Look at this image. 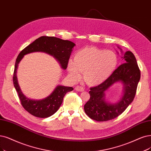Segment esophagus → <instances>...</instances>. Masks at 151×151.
Instances as JSON below:
<instances>
[{
    "label": "esophagus",
    "mask_w": 151,
    "mask_h": 151,
    "mask_svg": "<svg viewBox=\"0 0 151 151\" xmlns=\"http://www.w3.org/2000/svg\"><path fill=\"white\" fill-rule=\"evenodd\" d=\"M75 89L76 91H80V92L84 91V88H83L82 86H76Z\"/></svg>",
    "instance_id": "1"
}]
</instances>
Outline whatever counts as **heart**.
Masks as SVG:
<instances>
[{"label": "heart", "mask_w": 151, "mask_h": 151, "mask_svg": "<svg viewBox=\"0 0 151 151\" xmlns=\"http://www.w3.org/2000/svg\"><path fill=\"white\" fill-rule=\"evenodd\" d=\"M119 62L116 53L94 47L78 50L67 65V70L74 80L80 78L81 73L88 85L97 86L113 74Z\"/></svg>", "instance_id": "heart-1"}]
</instances>
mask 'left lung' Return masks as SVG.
<instances>
[{"mask_svg": "<svg viewBox=\"0 0 151 151\" xmlns=\"http://www.w3.org/2000/svg\"><path fill=\"white\" fill-rule=\"evenodd\" d=\"M122 63L113 74L104 83L91 88L89 92L90 98L84 106L86 114L93 120L107 121L117 118L124 112L134 98L137 85L141 78L135 56L130 52L122 53ZM120 82L123 92L116 102L111 103L105 100V94L114 84Z\"/></svg>", "mask_w": 151, "mask_h": 151, "instance_id": "left-lung-1", "label": "left lung"}]
</instances>
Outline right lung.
I'll use <instances>...</instances> for the list:
<instances>
[{
  "label": "right lung",
  "instance_id": "obj_1",
  "mask_svg": "<svg viewBox=\"0 0 151 151\" xmlns=\"http://www.w3.org/2000/svg\"><path fill=\"white\" fill-rule=\"evenodd\" d=\"M75 44L69 40H64L54 37L43 36L37 38L19 53L16 59L13 83L18 93L21 104L30 114L38 118H45L54 114L58 110L63 99L68 92L73 90L72 87L58 85L47 97L42 99H32L22 93L18 83L17 70L24 55L33 52H43L53 57L61 68L66 70L68 60Z\"/></svg>",
  "mask_w": 151,
  "mask_h": 151
}]
</instances>
